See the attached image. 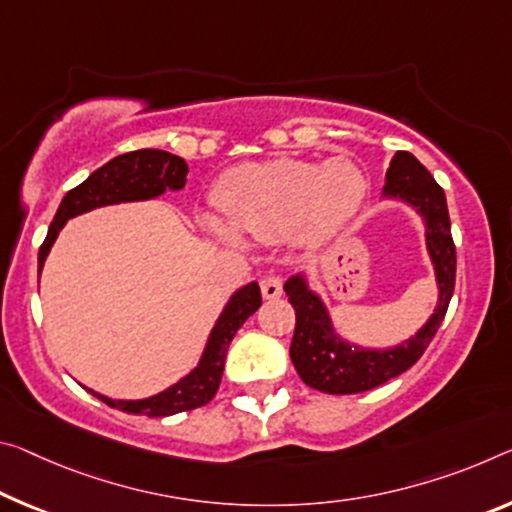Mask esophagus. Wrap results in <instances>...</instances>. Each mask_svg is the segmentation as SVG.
<instances>
[{"label":"esophagus","mask_w":512,"mask_h":512,"mask_svg":"<svg viewBox=\"0 0 512 512\" xmlns=\"http://www.w3.org/2000/svg\"><path fill=\"white\" fill-rule=\"evenodd\" d=\"M259 289H262L264 298H278L282 296V278L280 275H264V278L259 280Z\"/></svg>","instance_id":"obj_1"}]
</instances>
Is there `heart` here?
<instances>
[{
    "label": "heart",
    "mask_w": 512,
    "mask_h": 512,
    "mask_svg": "<svg viewBox=\"0 0 512 512\" xmlns=\"http://www.w3.org/2000/svg\"><path fill=\"white\" fill-rule=\"evenodd\" d=\"M367 193V175L351 159H332L323 166L300 159L257 161L230 168L216 184L214 200L230 223L212 214L200 223L234 246L241 243L237 229L266 243L291 232L314 243L351 221Z\"/></svg>",
    "instance_id": "obj_1"
}]
</instances>
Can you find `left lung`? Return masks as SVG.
Instances as JSON below:
<instances>
[{"mask_svg": "<svg viewBox=\"0 0 512 512\" xmlns=\"http://www.w3.org/2000/svg\"><path fill=\"white\" fill-rule=\"evenodd\" d=\"M383 198L408 202L424 218L426 248L435 266L437 289H440L437 307L431 319L399 346L383 348V351L362 348L337 335L328 307L307 285L305 275H291L285 282V291L296 312V330L289 355L303 383L319 392H367L408 371L433 342L437 328L444 321L453 287H456V246L451 237L444 191L410 152L394 154L385 175Z\"/></svg>", "mask_w": 512, "mask_h": 512, "instance_id": "1", "label": "left lung"}]
</instances>
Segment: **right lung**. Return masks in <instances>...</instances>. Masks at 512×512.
I'll use <instances>...</instances> for the list:
<instances>
[{"label":"right lung","instance_id":"1","mask_svg":"<svg viewBox=\"0 0 512 512\" xmlns=\"http://www.w3.org/2000/svg\"><path fill=\"white\" fill-rule=\"evenodd\" d=\"M186 173H189L186 161L166 150H134L113 157L109 164L97 168L93 175H88V180L68 191L59 209H56L47 237L38 250V275L43 271L45 257L50 255V248L54 246L63 225L68 223V218L91 212L95 207L150 200L166 191H180L186 184ZM259 305H262V294H259L257 282H250V285L234 291L232 298L227 300L225 310L218 316L212 335L207 339L205 353H202L198 367L189 376H184L180 383L170 385L164 392L150 396V399L120 401L97 394L88 387L86 389L107 403L109 408L129 412V415L170 417L177 415V412L207 405L214 399L218 385H221L227 346H230L248 316L257 312Z\"/></svg>","mask_w":512,"mask_h":512}]
</instances>
